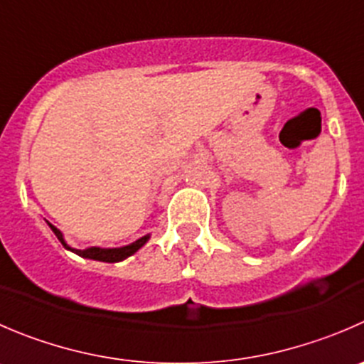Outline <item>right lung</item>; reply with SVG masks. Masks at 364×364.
I'll return each mask as SVG.
<instances>
[{
	"label": "right lung",
	"mask_w": 364,
	"mask_h": 364,
	"mask_svg": "<svg viewBox=\"0 0 364 364\" xmlns=\"http://www.w3.org/2000/svg\"><path fill=\"white\" fill-rule=\"evenodd\" d=\"M49 224V222H48ZM49 228H51V231L55 232L56 238L60 240V243H62L65 249L73 250V252H76L77 256L81 257H88V259H96V261H105V263H117V261H122L126 259V257H129L132 254H135L136 250L140 249V247L144 245V243L149 240V235L142 236V238H139L136 242L129 243V245H124V247H117V249H101V247H88V249H73V247L67 245V242L63 240V235L60 232V229H56L55 225L49 224Z\"/></svg>",
	"instance_id": "right-lung-1"
}]
</instances>
